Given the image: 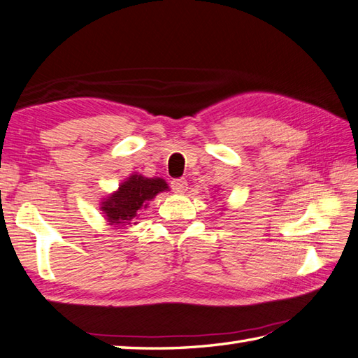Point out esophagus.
<instances>
[{
	"instance_id": "obj_1",
	"label": "esophagus",
	"mask_w": 358,
	"mask_h": 358,
	"mask_svg": "<svg viewBox=\"0 0 358 358\" xmlns=\"http://www.w3.org/2000/svg\"><path fill=\"white\" fill-rule=\"evenodd\" d=\"M171 188H173L176 193H184L185 189H187V180H185L184 178L173 179V180H171Z\"/></svg>"
}]
</instances>
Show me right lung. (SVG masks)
<instances>
[{
  "label": "right lung",
  "mask_w": 358,
  "mask_h": 358,
  "mask_svg": "<svg viewBox=\"0 0 358 358\" xmlns=\"http://www.w3.org/2000/svg\"><path fill=\"white\" fill-rule=\"evenodd\" d=\"M166 189H169V184L164 179L131 174L119 185L117 192L103 199L100 210L103 211L109 225L125 227L137 220L138 211L147 208L148 201L155 199L156 194L166 192Z\"/></svg>",
  "instance_id": "obj_1"
}]
</instances>
